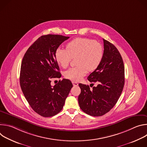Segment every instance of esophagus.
Returning a JSON list of instances; mask_svg holds the SVG:
<instances>
[{
    "label": "esophagus",
    "mask_w": 147,
    "mask_h": 147,
    "mask_svg": "<svg viewBox=\"0 0 147 147\" xmlns=\"http://www.w3.org/2000/svg\"><path fill=\"white\" fill-rule=\"evenodd\" d=\"M72 83H73V84L74 86H77L78 85V84L76 81H72Z\"/></svg>",
    "instance_id": "obj_1"
}]
</instances>
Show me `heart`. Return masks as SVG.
Segmentation results:
<instances>
[{
	"label": "heart",
	"instance_id": "obj_1",
	"mask_svg": "<svg viewBox=\"0 0 147 147\" xmlns=\"http://www.w3.org/2000/svg\"><path fill=\"white\" fill-rule=\"evenodd\" d=\"M103 56L102 45L92 39L85 38H76L66 45V49L58 48L55 57L57 64L62 68L69 66L72 58L77 57L78 66L65 71V76L71 80L79 81L85 76L88 70H95L100 65Z\"/></svg>",
	"mask_w": 147,
	"mask_h": 147
}]
</instances>
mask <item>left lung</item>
Segmentation results:
<instances>
[{
    "label": "left lung",
    "mask_w": 147,
    "mask_h": 147,
    "mask_svg": "<svg viewBox=\"0 0 147 147\" xmlns=\"http://www.w3.org/2000/svg\"><path fill=\"white\" fill-rule=\"evenodd\" d=\"M103 40L102 60L87 78L91 82H97L98 86L90 90L89 86L78 84L81 89L78 98L80 108L92 116H100L109 112L117 103L124 85V66L121 56L112 44Z\"/></svg>",
    "instance_id": "left-lung-1"
}]
</instances>
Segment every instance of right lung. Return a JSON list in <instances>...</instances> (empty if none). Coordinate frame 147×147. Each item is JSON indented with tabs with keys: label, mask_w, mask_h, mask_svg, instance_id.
Masks as SVG:
<instances>
[{
	"label": "right lung",
	"mask_w": 147,
	"mask_h": 147,
	"mask_svg": "<svg viewBox=\"0 0 147 147\" xmlns=\"http://www.w3.org/2000/svg\"><path fill=\"white\" fill-rule=\"evenodd\" d=\"M69 36L48 34L39 37L26 52L21 65L20 83L23 93L31 108L45 117L59 113L73 84L63 79L54 86L51 80L60 78L55 54Z\"/></svg>",
	"instance_id": "obj_1"
}]
</instances>
